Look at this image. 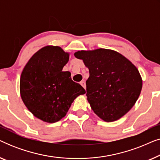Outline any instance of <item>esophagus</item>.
<instances>
[{
  "label": "esophagus",
  "mask_w": 160,
  "mask_h": 160,
  "mask_svg": "<svg viewBox=\"0 0 160 160\" xmlns=\"http://www.w3.org/2000/svg\"><path fill=\"white\" fill-rule=\"evenodd\" d=\"M80 84L82 85V86L84 87V89H86V84H85V82H84V81H82V82H80Z\"/></svg>",
  "instance_id": "1"
}]
</instances>
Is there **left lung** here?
I'll list each match as a JSON object with an SVG mask.
<instances>
[{"label": "left lung", "mask_w": 160, "mask_h": 160, "mask_svg": "<svg viewBox=\"0 0 160 160\" xmlns=\"http://www.w3.org/2000/svg\"><path fill=\"white\" fill-rule=\"evenodd\" d=\"M74 55L89 68L87 96L95 114L108 122L125 115L137 101L142 89L137 68L122 54L111 49L78 51Z\"/></svg>", "instance_id": "1"}]
</instances>
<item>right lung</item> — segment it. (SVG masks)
Instances as JSON below:
<instances>
[{
  "label": "right lung",
  "mask_w": 160,
  "mask_h": 160,
  "mask_svg": "<svg viewBox=\"0 0 160 160\" xmlns=\"http://www.w3.org/2000/svg\"><path fill=\"white\" fill-rule=\"evenodd\" d=\"M69 54L59 47L47 46L35 53L22 72L20 95L35 117L48 123L58 122L66 115L73 100L86 93L62 71Z\"/></svg>",
  "instance_id": "obj_1"
}]
</instances>
